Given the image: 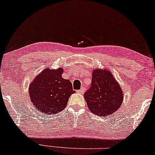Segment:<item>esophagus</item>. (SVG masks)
<instances>
[{
    "label": "esophagus",
    "instance_id": "obj_1",
    "mask_svg": "<svg viewBox=\"0 0 155 155\" xmlns=\"http://www.w3.org/2000/svg\"><path fill=\"white\" fill-rule=\"evenodd\" d=\"M84 87H82L80 90H78L77 91V93H78V94H83L84 93Z\"/></svg>",
    "mask_w": 155,
    "mask_h": 155
}]
</instances>
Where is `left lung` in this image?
Returning a JSON list of instances; mask_svg holds the SVG:
<instances>
[{"instance_id":"obj_1","label":"left lung","mask_w":155,"mask_h":155,"mask_svg":"<svg viewBox=\"0 0 155 155\" xmlns=\"http://www.w3.org/2000/svg\"><path fill=\"white\" fill-rule=\"evenodd\" d=\"M84 97L88 108L98 116H107L116 112L123 101L120 84L109 69L95 68L92 72L91 87Z\"/></svg>"}]
</instances>
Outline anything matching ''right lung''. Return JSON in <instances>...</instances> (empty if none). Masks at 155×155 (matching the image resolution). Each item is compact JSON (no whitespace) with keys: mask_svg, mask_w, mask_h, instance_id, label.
Returning <instances> with one entry per match:
<instances>
[{"mask_svg":"<svg viewBox=\"0 0 155 155\" xmlns=\"http://www.w3.org/2000/svg\"><path fill=\"white\" fill-rule=\"evenodd\" d=\"M62 68H46L29 85V95L33 105L43 114H58L66 108L68 98L75 92L68 80L61 77Z\"/></svg>","mask_w":155,"mask_h":155,"instance_id":"1","label":"right lung"}]
</instances>
